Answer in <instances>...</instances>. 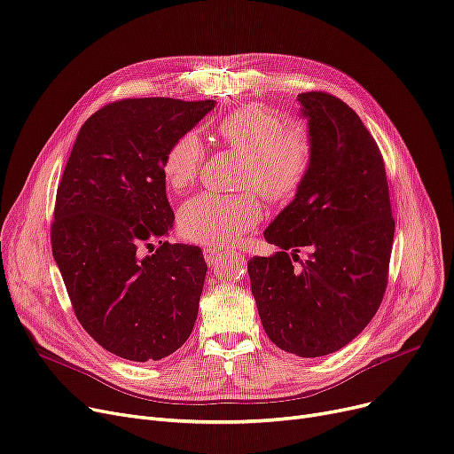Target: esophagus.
<instances>
[{"instance_id": "1", "label": "esophagus", "mask_w": 454, "mask_h": 454, "mask_svg": "<svg viewBox=\"0 0 454 454\" xmlns=\"http://www.w3.org/2000/svg\"><path fill=\"white\" fill-rule=\"evenodd\" d=\"M228 254H230L228 250L219 248V247H206V248H204V258H206V262H207L209 265H216L221 260H224Z\"/></svg>"}]
</instances>
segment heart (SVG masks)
Wrapping results in <instances>:
<instances>
[{
	"label": "heart",
	"mask_w": 454,
	"mask_h": 454,
	"mask_svg": "<svg viewBox=\"0 0 454 454\" xmlns=\"http://www.w3.org/2000/svg\"><path fill=\"white\" fill-rule=\"evenodd\" d=\"M219 139L245 157L243 184L258 189L265 200L286 204L299 194L313 163L311 137L302 128H287L282 116L247 106L231 111L215 128ZM206 160V148L194 131L176 137L163 155L167 184L189 187ZM262 219V204L252 192H200L189 199L178 216L184 238L204 245H231Z\"/></svg>",
	"instance_id": "1"
}]
</instances>
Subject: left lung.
Listing matches in <instances>:
<instances>
[{"label": "left lung", "mask_w": 454, "mask_h": 454, "mask_svg": "<svg viewBox=\"0 0 454 454\" xmlns=\"http://www.w3.org/2000/svg\"><path fill=\"white\" fill-rule=\"evenodd\" d=\"M297 100L308 116L311 170L263 233L280 252L254 255L248 276L269 340L317 358L350 343L380 308L395 221L380 148L360 116L328 92Z\"/></svg>", "instance_id": "left-lung-1"}]
</instances>
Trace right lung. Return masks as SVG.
<instances>
[{
  "label": "right lung",
  "instance_id": "1",
  "mask_svg": "<svg viewBox=\"0 0 454 454\" xmlns=\"http://www.w3.org/2000/svg\"><path fill=\"white\" fill-rule=\"evenodd\" d=\"M213 107L160 96L104 106L77 133L57 187L51 252L74 313L124 360L167 358L199 315L207 265L199 247L165 241L174 213L161 163Z\"/></svg>",
  "mask_w": 454,
  "mask_h": 454
}]
</instances>
